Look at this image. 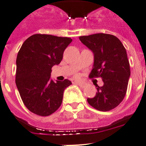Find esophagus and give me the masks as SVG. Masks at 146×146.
<instances>
[{"instance_id": "1", "label": "esophagus", "mask_w": 146, "mask_h": 146, "mask_svg": "<svg viewBox=\"0 0 146 146\" xmlns=\"http://www.w3.org/2000/svg\"><path fill=\"white\" fill-rule=\"evenodd\" d=\"M75 82L79 86H81V87H85V86H86V84H84V82H81V81H75Z\"/></svg>"}]
</instances>
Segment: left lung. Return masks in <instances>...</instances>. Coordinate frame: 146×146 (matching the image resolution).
I'll use <instances>...</instances> for the list:
<instances>
[{
  "label": "left lung",
  "mask_w": 146,
  "mask_h": 146,
  "mask_svg": "<svg viewBox=\"0 0 146 146\" xmlns=\"http://www.w3.org/2000/svg\"><path fill=\"white\" fill-rule=\"evenodd\" d=\"M79 39L94 54L89 77H100L104 83L102 86L96 85L98 92L94 98H88V103L98 111H111L120 104L127 93L130 67L126 48L111 34L84 35Z\"/></svg>",
  "instance_id": "obj_1"
}]
</instances>
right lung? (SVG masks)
<instances>
[{
    "instance_id": "add662e5",
    "label": "right lung",
    "mask_w": 146,
    "mask_h": 146,
    "mask_svg": "<svg viewBox=\"0 0 146 146\" xmlns=\"http://www.w3.org/2000/svg\"><path fill=\"white\" fill-rule=\"evenodd\" d=\"M71 41L70 38L35 34L21 46L16 61V85L23 103L33 113L47 116L61 106L64 90L72 83L68 79L54 82L50 76Z\"/></svg>"
}]
</instances>
